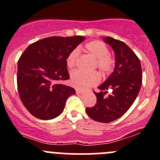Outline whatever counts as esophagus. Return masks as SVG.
<instances>
[{
	"mask_svg": "<svg viewBox=\"0 0 160 160\" xmlns=\"http://www.w3.org/2000/svg\"><path fill=\"white\" fill-rule=\"evenodd\" d=\"M84 92V91H83V89H79V88H77L76 89V93L77 94H82V93Z\"/></svg>",
	"mask_w": 160,
	"mask_h": 160,
	"instance_id": "34e87169",
	"label": "esophagus"
}]
</instances>
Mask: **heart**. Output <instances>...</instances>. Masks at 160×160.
Here are the masks:
<instances>
[{
    "mask_svg": "<svg viewBox=\"0 0 160 160\" xmlns=\"http://www.w3.org/2000/svg\"><path fill=\"white\" fill-rule=\"evenodd\" d=\"M85 48L96 58L95 66L104 75L111 73L115 67V58L109 54L108 47L105 43L100 41H93L85 44ZM80 50L74 48L66 58V65L68 69H73L78 61ZM100 75L98 72H84L76 70L71 73V84L77 88H86L93 86L100 81Z\"/></svg>",
    "mask_w": 160,
    "mask_h": 160,
    "instance_id": "1",
    "label": "heart"
}]
</instances>
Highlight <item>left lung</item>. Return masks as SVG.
I'll return each mask as SVG.
<instances>
[{
    "label": "left lung",
    "mask_w": 160,
    "mask_h": 160,
    "mask_svg": "<svg viewBox=\"0 0 160 160\" xmlns=\"http://www.w3.org/2000/svg\"><path fill=\"white\" fill-rule=\"evenodd\" d=\"M104 41L113 48L116 55L114 72L106 81L94 91L97 103L87 107L86 112L92 119L109 123L123 116L134 103L142 83V71L139 58L125 43L106 37ZM108 89L111 93L106 95Z\"/></svg>",
    "instance_id": "8db88e82"
}]
</instances>
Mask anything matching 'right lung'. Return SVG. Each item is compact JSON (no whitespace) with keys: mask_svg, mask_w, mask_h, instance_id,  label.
Segmentation results:
<instances>
[{"mask_svg":"<svg viewBox=\"0 0 160 160\" xmlns=\"http://www.w3.org/2000/svg\"><path fill=\"white\" fill-rule=\"evenodd\" d=\"M84 37H46L26 48L18 61L17 87L23 105L33 116L51 119L59 116L72 88L60 81L69 79L66 58Z\"/></svg>","mask_w":160,"mask_h":160,"instance_id":"add662e5","label":"right lung"}]
</instances>
